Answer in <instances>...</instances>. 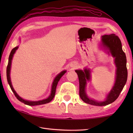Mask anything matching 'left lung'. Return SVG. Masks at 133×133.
<instances>
[{"label":"left lung","mask_w":133,"mask_h":133,"mask_svg":"<svg viewBox=\"0 0 133 133\" xmlns=\"http://www.w3.org/2000/svg\"><path fill=\"white\" fill-rule=\"evenodd\" d=\"M103 46L109 50L111 55L115 58V63L117 67L116 80L114 86L107 95L106 99L103 102H97L87 97L85 92L86 82L90 79L89 70H75L79 82V96L84 102L94 106H106L114 102L119 97L128 79V70L126 67V57L125 53L122 49V43L120 39L114 34L104 35L102 36Z\"/></svg>","instance_id":"1"}]
</instances>
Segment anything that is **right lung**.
Wrapping results in <instances>:
<instances>
[{
	"label": "right lung",
	"instance_id": "obj_1",
	"mask_svg": "<svg viewBox=\"0 0 133 133\" xmlns=\"http://www.w3.org/2000/svg\"><path fill=\"white\" fill-rule=\"evenodd\" d=\"M18 49V47L17 46L15 48H14V49L12 50H11L10 56H9V59H8V65H7V79L8 83V84H9L11 90H12V92L14 93V95H15V96L16 97V98L18 99L19 101L22 102L24 103V104H27V105L36 106V105H40V104H43L49 103L50 102H51L53 99L54 97L55 94V91H56V86H57V84H58L59 81L60 80V79L61 78L62 76H63L65 74V73L66 72V71H62L61 73H59V74L55 77V79H54V81L53 83H52V88H51V94L49 96V98L46 99H43L42 101H29L24 100L23 99H22V98L20 97L19 96L18 94H17V93L16 92L15 90H14V88L12 87V84H11V82L10 76L11 61H12V59L14 54H15L16 50Z\"/></svg>",
	"mask_w": 133,
	"mask_h": 133
}]
</instances>
